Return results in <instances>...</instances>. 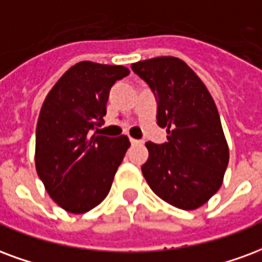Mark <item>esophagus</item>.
Segmentation results:
<instances>
[{
  "instance_id": "obj_1",
  "label": "esophagus",
  "mask_w": 262,
  "mask_h": 262,
  "mask_svg": "<svg viewBox=\"0 0 262 262\" xmlns=\"http://www.w3.org/2000/svg\"><path fill=\"white\" fill-rule=\"evenodd\" d=\"M130 143L133 146H136V144H140L141 141L140 140H136V139H130Z\"/></svg>"
}]
</instances>
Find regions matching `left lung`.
I'll use <instances>...</instances> for the list:
<instances>
[{
	"instance_id": "left-lung-1",
	"label": "left lung",
	"mask_w": 262,
	"mask_h": 262,
	"mask_svg": "<svg viewBox=\"0 0 262 262\" xmlns=\"http://www.w3.org/2000/svg\"><path fill=\"white\" fill-rule=\"evenodd\" d=\"M157 98V123L168 141H147L141 166L160 199L180 210H195L220 190L229 162L220 114L210 92L185 62L157 57L132 63Z\"/></svg>"
}]
</instances>
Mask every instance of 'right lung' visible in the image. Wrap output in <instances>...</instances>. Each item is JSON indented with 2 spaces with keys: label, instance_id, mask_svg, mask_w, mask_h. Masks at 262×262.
Here are the masks:
<instances>
[{
  "label": "right lung",
  "instance_id": "right-lung-1",
  "mask_svg": "<svg viewBox=\"0 0 262 262\" xmlns=\"http://www.w3.org/2000/svg\"><path fill=\"white\" fill-rule=\"evenodd\" d=\"M129 75L121 65L83 61L69 68L42 102L36 129V170L61 208L83 214L110 193L130 141L92 135L106 114L110 90Z\"/></svg>",
  "mask_w": 262,
  "mask_h": 262
}]
</instances>
